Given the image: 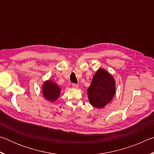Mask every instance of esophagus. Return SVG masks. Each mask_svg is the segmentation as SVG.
<instances>
[{"label": "esophagus", "instance_id": "esophagus-1", "mask_svg": "<svg viewBox=\"0 0 154 154\" xmlns=\"http://www.w3.org/2000/svg\"><path fill=\"white\" fill-rule=\"evenodd\" d=\"M72 87L73 88H75V89H77V88H79V85H78L77 84H76V83H72Z\"/></svg>", "mask_w": 154, "mask_h": 154}]
</instances>
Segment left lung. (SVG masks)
Returning a JSON list of instances; mask_svg holds the SVG:
<instances>
[{
  "label": "left lung",
  "instance_id": "8db88e82",
  "mask_svg": "<svg viewBox=\"0 0 154 154\" xmlns=\"http://www.w3.org/2000/svg\"><path fill=\"white\" fill-rule=\"evenodd\" d=\"M116 92V82L111 74L103 69L94 75L88 89V96L91 105L96 108H103L110 102Z\"/></svg>",
  "mask_w": 154,
  "mask_h": 154
}]
</instances>
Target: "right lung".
<instances>
[{"label":"right lung","instance_id":"add662e5","mask_svg":"<svg viewBox=\"0 0 154 154\" xmlns=\"http://www.w3.org/2000/svg\"><path fill=\"white\" fill-rule=\"evenodd\" d=\"M42 90L44 97L49 101H55L58 98L60 94V88L50 80L47 81L43 83Z\"/></svg>","mask_w":154,"mask_h":154}]
</instances>
